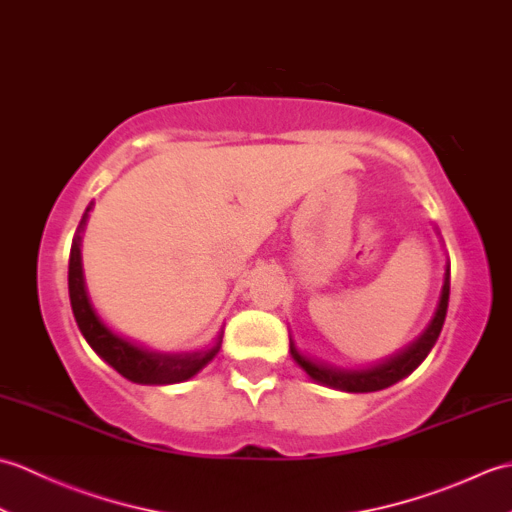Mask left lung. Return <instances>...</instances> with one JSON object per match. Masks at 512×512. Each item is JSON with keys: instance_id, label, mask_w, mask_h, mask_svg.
I'll list each match as a JSON object with an SVG mask.
<instances>
[{"instance_id": "left-lung-1", "label": "left lung", "mask_w": 512, "mask_h": 512, "mask_svg": "<svg viewBox=\"0 0 512 512\" xmlns=\"http://www.w3.org/2000/svg\"><path fill=\"white\" fill-rule=\"evenodd\" d=\"M451 273L447 266V273H444V284H442V292H440V303L436 308V317L429 323V328L424 330V334L416 343H411L407 350H402L400 354H396L389 361L380 363L376 367L369 369H358V372H347V369H336V367H328V365H319L312 363L310 358L301 356L297 352L295 343L290 341V354L295 361L306 369V374L310 378L317 380V383H323L334 389H343V391H352V394H367V391H378L385 389L389 385L398 383L400 378L409 376L413 369H416L427 354L431 352V347L436 345L438 336L442 332L444 325V317H447V308H449V290H451Z\"/></svg>"}]
</instances>
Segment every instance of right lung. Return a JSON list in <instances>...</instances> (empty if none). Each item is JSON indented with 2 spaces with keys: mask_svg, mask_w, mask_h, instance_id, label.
<instances>
[{
  "mask_svg": "<svg viewBox=\"0 0 512 512\" xmlns=\"http://www.w3.org/2000/svg\"><path fill=\"white\" fill-rule=\"evenodd\" d=\"M92 204L85 209L81 224L76 228V235L72 239L70 248V266H68V288H70V303L76 325H79L85 341L90 343L92 350L99 354L107 365H112L118 374L125 376L132 383L140 385H171L182 383L195 376L200 369L213 361V356L220 352L222 334L215 341L213 347L202 352L191 354H160L149 352L145 347H138L129 343L127 339L114 334L107 325L101 321L99 314L94 312L88 290H85L83 281V266H81V231L85 222H88V213Z\"/></svg>",
  "mask_w": 512,
  "mask_h": 512,
  "instance_id": "right-lung-1",
  "label": "right lung"
}]
</instances>
